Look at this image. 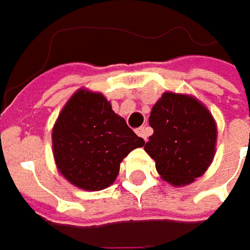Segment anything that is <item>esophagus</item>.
Wrapping results in <instances>:
<instances>
[{"label": "esophagus", "mask_w": 250, "mask_h": 250, "mask_svg": "<svg viewBox=\"0 0 250 250\" xmlns=\"http://www.w3.org/2000/svg\"><path fill=\"white\" fill-rule=\"evenodd\" d=\"M136 133H138V136H140L145 142H147V136H149V130H147V128H145V126L138 128V129H136Z\"/></svg>", "instance_id": "esophagus-1"}]
</instances>
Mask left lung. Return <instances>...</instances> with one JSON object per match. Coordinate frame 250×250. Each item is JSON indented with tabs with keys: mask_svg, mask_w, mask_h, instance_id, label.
Segmentation results:
<instances>
[{
	"mask_svg": "<svg viewBox=\"0 0 250 250\" xmlns=\"http://www.w3.org/2000/svg\"><path fill=\"white\" fill-rule=\"evenodd\" d=\"M153 135L145 150L161 178L185 187L202 177L216 154L217 124L196 97L166 91L149 117Z\"/></svg>",
	"mask_w": 250,
	"mask_h": 250,
	"instance_id": "obj_1",
	"label": "left lung"
}]
</instances>
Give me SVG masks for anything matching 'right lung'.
<instances>
[{"instance_id": "add662e5", "label": "right lung", "mask_w": 250, "mask_h": 250, "mask_svg": "<svg viewBox=\"0 0 250 250\" xmlns=\"http://www.w3.org/2000/svg\"><path fill=\"white\" fill-rule=\"evenodd\" d=\"M60 174L83 190H101L118 177L120 164L133 149L145 146L112 111L101 93L79 89L66 101L51 133Z\"/></svg>"}]
</instances>
